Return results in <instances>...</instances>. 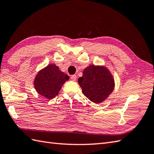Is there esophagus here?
I'll use <instances>...</instances> for the list:
<instances>
[{
  "label": "esophagus",
  "mask_w": 154,
  "mask_h": 154,
  "mask_svg": "<svg viewBox=\"0 0 154 154\" xmlns=\"http://www.w3.org/2000/svg\"><path fill=\"white\" fill-rule=\"evenodd\" d=\"M76 78H77V76L76 75H73L71 76V79L72 81H76Z\"/></svg>",
  "instance_id": "esophagus-1"
}]
</instances>
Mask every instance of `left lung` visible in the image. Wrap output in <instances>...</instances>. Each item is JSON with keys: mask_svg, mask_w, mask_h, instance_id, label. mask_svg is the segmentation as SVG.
<instances>
[{"mask_svg": "<svg viewBox=\"0 0 154 154\" xmlns=\"http://www.w3.org/2000/svg\"><path fill=\"white\" fill-rule=\"evenodd\" d=\"M78 83L84 95L94 103H101L114 88V79L108 69L102 66L91 65L83 71Z\"/></svg>", "mask_w": 154, "mask_h": 154, "instance_id": "8db88e82", "label": "left lung"}]
</instances>
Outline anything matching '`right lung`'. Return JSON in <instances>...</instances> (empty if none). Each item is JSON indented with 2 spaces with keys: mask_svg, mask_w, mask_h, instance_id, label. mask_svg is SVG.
<instances>
[{
  "mask_svg": "<svg viewBox=\"0 0 154 154\" xmlns=\"http://www.w3.org/2000/svg\"><path fill=\"white\" fill-rule=\"evenodd\" d=\"M69 79L55 64H50L37 73L34 85L38 94L48 99H52L58 94L62 86Z\"/></svg>",
  "mask_w": 154,
  "mask_h": 154,
  "instance_id": "obj_1",
  "label": "right lung"
}]
</instances>
